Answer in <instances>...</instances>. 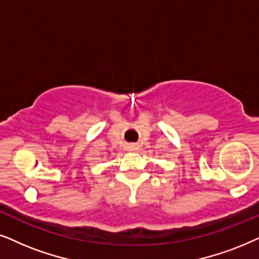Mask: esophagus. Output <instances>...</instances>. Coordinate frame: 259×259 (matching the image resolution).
Here are the masks:
<instances>
[{
    "label": "esophagus",
    "mask_w": 259,
    "mask_h": 259,
    "mask_svg": "<svg viewBox=\"0 0 259 259\" xmlns=\"http://www.w3.org/2000/svg\"><path fill=\"white\" fill-rule=\"evenodd\" d=\"M127 149H129L130 151H134L137 149V147L135 146V144H129V146H127Z\"/></svg>",
    "instance_id": "34e87169"
}]
</instances>
